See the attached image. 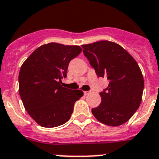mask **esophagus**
Instances as JSON below:
<instances>
[{"instance_id":"1","label":"esophagus","mask_w":159,"mask_h":159,"mask_svg":"<svg viewBox=\"0 0 159 159\" xmlns=\"http://www.w3.org/2000/svg\"><path fill=\"white\" fill-rule=\"evenodd\" d=\"M90 93H91V91H84V95H87V94H89Z\"/></svg>"}]
</instances>
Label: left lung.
Here are the masks:
<instances>
[{
    "instance_id": "obj_1",
    "label": "left lung",
    "mask_w": 159,
    "mask_h": 159,
    "mask_svg": "<svg viewBox=\"0 0 159 159\" xmlns=\"http://www.w3.org/2000/svg\"><path fill=\"white\" fill-rule=\"evenodd\" d=\"M83 52L98 77L106 75L109 85L99 93L100 105L91 110L98 121L119 126L129 120L141 103L144 81L137 62L120 45L99 41L83 45Z\"/></svg>"
}]
</instances>
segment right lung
Wrapping results in <instances>:
<instances>
[{"label": "right lung", "mask_w": 159, "mask_h": 159, "mask_svg": "<svg viewBox=\"0 0 159 159\" xmlns=\"http://www.w3.org/2000/svg\"><path fill=\"white\" fill-rule=\"evenodd\" d=\"M79 46L51 43L41 46L23 62L19 74V92L24 108L39 125L57 127L66 123L80 90L62 87L68 64L81 53Z\"/></svg>", "instance_id": "1"}]
</instances>
